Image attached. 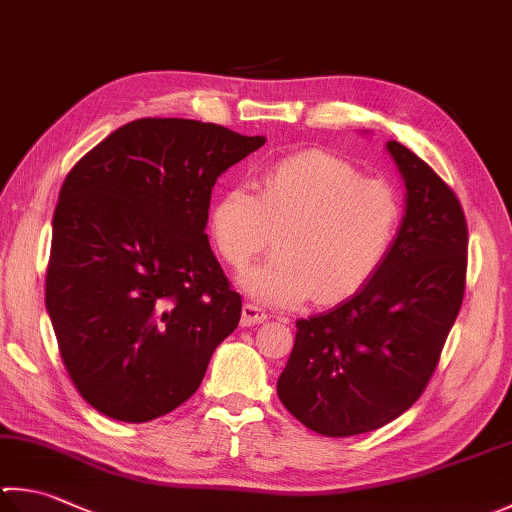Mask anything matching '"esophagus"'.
<instances>
[{
	"label": "esophagus",
	"instance_id": "obj_1",
	"mask_svg": "<svg viewBox=\"0 0 512 512\" xmlns=\"http://www.w3.org/2000/svg\"><path fill=\"white\" fill-rule=\"evenodd\" d=\"M265 318H267V312L263 310V307H258V305H254V303H245V305H243V318H240V323H243L245 327L263 323Z\"/></svg>",
	"mask_w": 512,
	"mask_h": 512
}]
</instances>
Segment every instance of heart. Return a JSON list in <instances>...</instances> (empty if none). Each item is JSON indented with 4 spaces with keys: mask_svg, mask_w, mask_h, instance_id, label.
<instances>
[{
    "mask_svg": "<svg viewBox=\"0 0 512 512\" xmlns=\"http://www.w3.org/2000/svg\"><path fill=\"white\" fill-rule=\"evenodd\" d=\"M401 202L385 180L363 178L352 162L301 151L260 173L256 191L225 189L211 207V238L243 269L269 247L276 254L240 276L267 305L336 303L379 272L397 238Z\"/></svg>",
    "mask_w": 512,
    "mask_h": 512,
    "instance_id": "1",
    "label": "heart"
}]
</instances>
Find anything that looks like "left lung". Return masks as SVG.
<instances>
[{
  "mask_svg": "<svg viewBox=\"0 0 512 512\" xmlns=\"http://www.w3.org/2000/svg\"><path fill=\"white\" fill-rule=\"evenodd\" d=\"M406 185V214L388 258L352 298L296 321L276 390L325 437L385 426L426 390L466 289L468 227L459 200L419 156L385 144Z\"/></svg>",
  "mask_w": 512,
  "mask_h": 512,
  "instance_id": "8db88e82",
  "label": "left lung"
}]
</instances>
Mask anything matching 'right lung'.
I'll return each mask as SVG.
<instances>
[{"mask_svg":"<svg viewBox=\"0 0 512 512\" xmlns=\"http://www.w3.org/2000/svg\"><path fill=\"white\" fill-rule=\"evenodd\" d=\"M265 144L220 124L142 118L66 176L46 312L64 368L106 417L142 423L198 390L243 301L205 234L220 173Z\"/></svg>","mask_w":512,"mask_h":512,"instance_id":"add662e5","label":"right lung"}]
</instances>
